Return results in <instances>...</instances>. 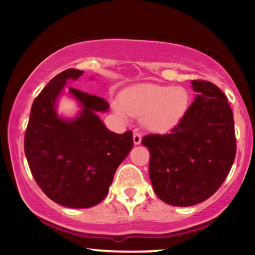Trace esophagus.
Returning a JSON list of instances; mask_svg holds the SVG:
<instances>
[{"label":"esophagus","mask_w":255,"mask_h":255,"mask_svg":"<svg viewBox=\"0 0 255 255\" xmlns=\"http://www.w3.org/2000/svg\"><path fill=\"white\" fill-rule=\"evenodd\" d=\"M133 141H134V144H135V145H139L140 142H141V134H140L137 130H134Z\"/></svg>","instance_id":"34e87169"}]
</instances>
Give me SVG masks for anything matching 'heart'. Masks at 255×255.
Returning a JSON list of instances; mask_svg holds the SVG:
<instances>
[{
	"label": "heart",
	"instance_id": "obj_1",
	"mask_svg": "<svg viewBox=\"0 0 255 255\" xmlns=\"http://www.w3.org/2000/svg\"><path fill=\"white\" fill-rule=\"evenodd\" d=\"M188 91L183 87L144 84L130 87L114 101L113 108L120 118L141 116V122L152 130L168 129L176 125L189 107Z\"/></svg>",
	"mask_w": 255,
	"mask_h": 255
}]
</instances>
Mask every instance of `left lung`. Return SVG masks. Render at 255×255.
<instances>
[{
	"instance_id": "1",
	"label": "left lung",
	"mask_w": 255,
	"mask_h": 255,
	"mask_svg": "<svg viewBox=\"0 0 255 255\" xmlns=\"http://www.w3.org/2000/svg\"><path fill=\"white\" fill-rule=\"evenodd\" d=\"M197 92L183 118L166 134H147L148 172L157 197L172 206H192L217 192L236 156L233 111L215 84L193 80Z\"/></svg>"
}]
</instances>
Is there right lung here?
Wrapping results in <instances>:
<instances>
[{
	"label": "right lung",
	"instance_id": "right-lung-1",
	"mask_svg": "<svg viewBox=\"0 0 255 255\" xmlns=\"http://www.w3.org/2000/svg\"><path fill=\"white\" fill-rule=\"evenodd\" d=\"M84 71L66 69L37 96L25 131V154L40 189L55 203L86 209L107 197L116 169L133 147L131 130L116 134L105 127L97 111L110 108L97 96L68 87L81 104L77 119L56 114V99L68 80Z\"/></svg>",
	"mask_w": 255,
	"mask_h": 255
}]
</instances>
